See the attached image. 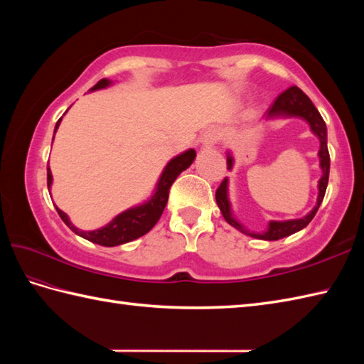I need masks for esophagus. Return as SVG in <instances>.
Returning <instances> with one entry per match:
<instances>
[{"mask_svg":"<svg viewBox=\"0 0 364 364\" xmlns=\"http://www.w3.org/2000/svg\"><path fill=\"white\" fill-rule=\"evenodd\" d=\"M218 142H219V131L218 129L210 128L202 134V145L203 146H214Z\"/></svg>","mask_w":364,"mask_h":364,"instance_id":"esophagus-1","label":"esophagus"}]
</instances>
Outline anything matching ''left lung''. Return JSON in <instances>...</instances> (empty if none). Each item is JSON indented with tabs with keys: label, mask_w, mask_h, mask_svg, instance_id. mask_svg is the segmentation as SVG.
I'll list each match as a JSON object with an SVG mask.
<instances>
[{
	"label": "left lung",
	"mask_w": 364,
	"mask_h": 364,
	"mask_svg": "<svg viewBox=\"0 0 364 364\" xmlns=\"http://www.w3.org/2000/svg\"><path fill=\"white\" fill-rule=\"evenodd\" d=\"M267 117H277V115H288V117H301L305 119L308 123H310L311 131L319 137L321 141V150H319V158H321V168H322V178L319 180V196H318V203L313 208V211L310 214H306L305 218L296 219V220H286V222H270L269 223V230L264 231V233H250L249 230H245L239 223L233 214H231V208L228 202V192H227V178L220 183V186L215 191V202H218V206L220 208L223 219H225L231 227L237 228L242 233L258 237V239H266V241H278V239L286 237L289 235H294L296 231L305 228L308 223L313 220V218L318 213L319 206L323 200V196H326L327 191V184H328V172H330V154L327 149V127L326 122H323L322 115L319 111L316 109V106L313 102L308 98L304 90H300L297 86H291L286 90H283L280 95L275 98V102L272 106L267 109ZM233 166V158L228 156L227 158V167L231 168Z\"/></svg>",
	"instance_id": "8db88e82"
}]
</instances>
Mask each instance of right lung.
<instances>
[{
	"mask_svg": "<svg viewBox=\"0 0 364 364\" xmlns=\"http://www.w3.org/2000/svg\"><path fill=\"white\" fill-rule=\"evenodd\" d=\"M109 84H111V81L100 80L95 86L92 87V90L103 89L106 86H109ZM60 120H63V117L58 120L56 128H54V133H56ZM53 139H54V136H53ZM194 159H196V150H192V149L181 153V154H178L176 158H173L166 166L164 172H162L159 181H158L156 192H154V196L149 200V202L141 205V206H136V208H131V210L123 211L122 214L117 215V218H114L112 222L107 223L106 227H102V228L94 230V231H81L76 228L70 220H68L67 214L64 211H60L59 208H56V211L60 215V219L64 220L65 225L70 228L73 233L80 235L81 237L87 239V241L94 242V244H100L103 247H115V245L125 244L129 241H134V239L149 233V231L154 225H156V222L159 220L161 214H162V211H164V208L167 205L170 186H172L173 181L176 180V176L180 175L183 170H186L192 164V162H194ZM46 183H48V188L53 183L51 170L48 166H46Z\"/></svg>",
	"mask_w": 364,
	"mask_h": 364,
	"instance_id": "1",
	"label": "right lung"
}]
</instances>
